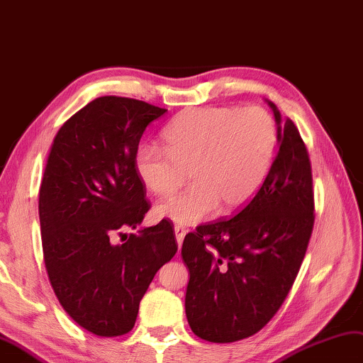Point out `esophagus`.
Segmentation results:
<instances>
[{"label": "esophagus", "instance_id": "obj_1", "mask_svg": "<svg viewBox=\"0 0 363 363\" xmlns=\"http://www.w3.org/2000/svg\"><path fill=\"white\" fill-rule=\"evenodd\" d=\"M185 233H187V231H185L182 227H179V225L174 227V235H176V240H178V247L179 248L182 245V240L185 238Z\"/></svg>", "mask_w": 363, "mask_h": 363}]
</instances>
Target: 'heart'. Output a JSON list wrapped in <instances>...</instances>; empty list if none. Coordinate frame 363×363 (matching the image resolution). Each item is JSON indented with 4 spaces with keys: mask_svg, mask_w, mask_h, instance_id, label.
<instances>
[{
    "mask_svg": "<svg viewBox=\"0 0 363 363\" xmlns=\"http://www.w3.org/2000/svg\"><path fill=\"white\" fill-rule=\"evenodd\" d=\"M167 150L143 144L135 170L144 187L157 196L191 185L156 206L155 215L193 225L218 208L230 215L253 199L264 184L277 143L276 124L261 107H207L185 110L165 128Z\"/></svg>",
    "mask_w": 363,
    "mask_h": 363,
    "instance_id": "b5f03b06",
    "label": "heart"
}]
</instances>
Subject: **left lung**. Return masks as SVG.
<instances>
[{
    "label": "left lung",
    "instance_id": "1",
    "mask_svg": "<svg viewBox=\"0 0 363 363\" xmlns=\"http://www.w3.org/2000/svg\"><path fill=\"white\" fill-rule=\"evenodd\" d=\"M279 152L262 187L238 215L199 225L182 244L190 281L185 314L208 342L253 336L281 308L308 247L314 193L308 152L291 119L268 101Z\"/></svg>",
    "mask_w": 363,
    "mask_h": 363
}]
</instances>
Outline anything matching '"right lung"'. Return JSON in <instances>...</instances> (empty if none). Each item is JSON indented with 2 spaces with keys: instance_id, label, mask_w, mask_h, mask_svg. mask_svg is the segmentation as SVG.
Returning <instances> with one entry per match:
<instances>
[{
  "instance_id": "right-lung-1",
  "label": "right lung",
  "mask_w": 363,
  "mask_h": 363,
  "mask_svg": "<svg viewBox=\"0 0 363 363\" xmlns=\"http://www.w3.org/2000/svg\"><path fill=\"white\" fill-rule=\"evenodd\" d=\"M165 108L101 96L58 130L40 189L45 270L62 308L101 337L135 327L156 272L178 252L172 222L141 224L150 203L135 170L147 125ZM116 235L126 240L115 243Z\"/></svg>"
}]
</instances>
